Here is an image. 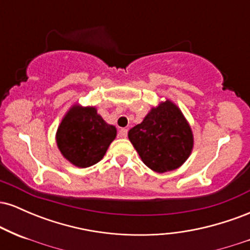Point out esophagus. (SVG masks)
Segmentation results:
<instances>
[{
    "instance_id": "1",
    "label": "esophagus",
    "mask_w": 250,
    "mask_h": 250,
    "mask_svg": "<svg viewBox=\"0 0 250 250\" xmlns=\"http://www.w3.org/2000/svg\"><path fill=\"white\" fill-rule=\"evenodd\" d=\"M119 136L121 137V139H125V137L128 136V129H127V128H122V129H120V131H119Z\"/></svg>"
}]
</instances>
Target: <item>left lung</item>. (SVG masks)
<instances>
[{"mask_svg": "<svg viewBox=\"0 0 250 250\" xmlns=\"http://www.w3.org/2000/svg\"><path fill=\"white\" fill-rule=\"evenodd\" d=\"M128 137L140 157L156 173L175 170L193 150L194 137L182 111L169 100L153 107Z\"/></svg>", "mask_w": 250, "mask_h": 250, "instance_id": "obj_1", "label": "left lung"}]
</instances>
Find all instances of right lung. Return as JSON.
Masks as SVG:
<instances>
[{
    "mask_svg": "<svg viewBox=\"0 0 250 250\" xmlns=\"http://www.w3.org/2000/svg\"><path fill=\"white\" fill-rule=\"evenodd\" d=\"M116 137V128L108 125L95 107L73 105L56 131V143L65 160L79 168L101 161Z\"/></svg>",
    "mask_w": 250,
    "mask_h": 250,
    "instance_id": "1",
    "label": "right lung"
}]
</instances>
